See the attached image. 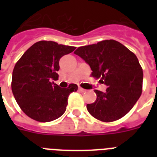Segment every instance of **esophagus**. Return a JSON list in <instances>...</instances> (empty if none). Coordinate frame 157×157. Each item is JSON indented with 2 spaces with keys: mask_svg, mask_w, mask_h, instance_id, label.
Returning <instances> with one entry per match:
<instances>
[{
  "mask_svg": "<svg viewBox=\"0 0 157 157\" xmlns=\"http://www.w3.org/2000/svg\"><path fill=\"white\" fill-rule=\"evenodd\" d=\"M78 90L80 91V92H81V93H85V92H86V90H85V89L81 88V87H79Z\"/></svg>",
  "mask_w": 157,
  "mask_h": 157,
  "instance_id": "34e87169",
  "label": "esophagus"
}]
</instances>
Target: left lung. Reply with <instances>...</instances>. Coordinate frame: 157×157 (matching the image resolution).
Here are the masks:
<instances>
[{"label":"left lung","mask_w":157,"mask_h":157,"mask_svg":"<svg viewBox=\"0 0 157 157\" xmlns=\"http://www.w3.org/2000/svg\"><path fill=\"white\" fill-rule=\"evenodd\" d=\"M89 64L92 76L107 86L106 92L94 90L97 98L86 107L91 116L105 122L121 118L132 109L142 94L144 73L136 55L121 43L106 40L76 49Z\"/></svg>","instance_id":"obj_1"}]
</instances>
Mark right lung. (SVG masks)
<instances>
[{
    "label": "right lung",
    "mask_w": 157,
    "mask_h": 157,
    "mask_svg": "<svg viewBox=\"0 0 157 157\" xmlns=\"http://www.w3.org/2000/svg\"><path fill=\"white\" fill-rule=\"evenodd\" d=\"M76 49L54 41L40 40L33 45L14 66L11 88L16 102L32 119L49 122L66 111L69 94L77 90L76 84L60 88L57 81L59 59Z\"/></svg>",
    "instance_id": "1"
}]
</instances>
